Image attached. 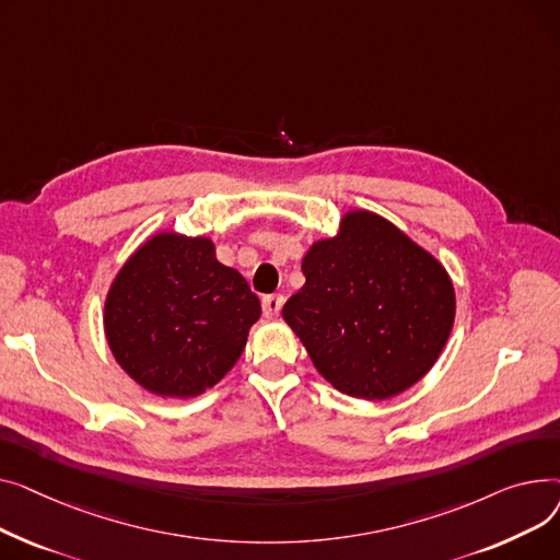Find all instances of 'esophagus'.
Here are the masks:
<instances>
[{
    "label": "esophagus",
    "mask_w": 560,
    "mask_h": 560,
    "mask_svg": "<svg viewBox=\"0 0 560 560\" xmlns=\"http://www.w3.org/2000/svg\"><path fill=\"white\" fill-rule=\"evenodd\" d=\"M282 303H284V295H280V293L265 295V299H261V312H265L267 318H273V316L280 314Z\"/></svg>",
    "instance_id": "34e87169"
}]
</instances>
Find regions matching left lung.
<instances>
[{
  "label": "left lung",
  "mask_w": 560,
  "mask_h": 560,
  "mask_svg": "<svg viewBox=\"0 0 560 560\" xmlns=\"http://www.w3.org/2000/svg\"><path fill=\"white\" fill-rule=\"evenodd\" d=\"M303 276L282 318L335 388L386 400L434 366L454 323V287L402 230L348 212L337 237L307 250Z\"/></svg>",
  "instance_id": "left-lung-1"
}]
</instances>
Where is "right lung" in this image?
Returning a JSON list of instances; mask_svg holds the SVG:
<instances>
[{"label": "right lung", "instance_id": "right-lung-1", "mask_svg": "<svg viewBox=\"0 0 560 560\" xmlns=\"http://www.w3.org/2000/svg\"><path fill=\"white\" fill-rule=\"evenodd\" d=\"M261 307L248 282L214 257L206 237H151L117 273L106 339L119 366L167 398L214 386L244 352Z\"/></svg>", "mask_w": 560, "mask_h": 560}]
</instances>
